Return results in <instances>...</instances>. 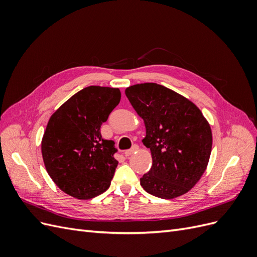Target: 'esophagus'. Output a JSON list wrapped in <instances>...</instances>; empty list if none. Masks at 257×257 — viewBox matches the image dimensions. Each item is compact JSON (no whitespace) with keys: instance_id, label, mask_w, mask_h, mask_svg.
Masks as SVG:
<instances>
[{"instance_id":"esophagus-1","label":"esophagus","mask_w":257,"mask_h":257,"mask_svg":"<svg viewBox=\"0 0 257 257\" xmlns=\"http://www.w3.org/2000/svg\"><path fill=\"white\" fill-rule=\"evenodd\" d=\"M137 149H138V146L134 145L133 147L131 148V149H128V150H126L125 152H124V154H125V157H130L131 154H133L135 151H137Z\"/></svg>"}]
</instances>
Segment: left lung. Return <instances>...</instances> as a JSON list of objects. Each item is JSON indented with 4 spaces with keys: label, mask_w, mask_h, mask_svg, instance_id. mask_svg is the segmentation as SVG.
<instances>
[{
    "label": "left lung",
    "mask_w": 257,
    "mask_h": 257,
    "mask_svg": "<svg viewBox=\"0 0 257 257\" xmlns=\"http://www.w3.org/2000/svg\"><path fill=\"white\" fill-rule=\"evenodd\" d=\"M125 95L146 124L144 145L152 154L151 169L141 178L146 192L172 199L189 192L204 174L212 147L211 128L188 98L164 85H132Z\"/></svg>",
    "instance_id": "left-lung-1"
}]
</instances>
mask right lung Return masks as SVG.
I'll return each mask as SVG.
<instances>
[{
	"label": "right lung",
	"instance_id": "1",
	"mask_svg": "<svg viewBox=\"0 0 257 257\" xmlns=\"http://www.w3.org/2000/svg\"><path fill=\"white\" fill-rule=\"evenodd\" d=\"M119 89L90 85L54 112L42 141V154L53 182L68 195L90 199L109 188L118 161L100 125L119 104Z\"/></svg>",
	"mask_w": 257,
	"mask_h": 257
}]
</instances>
